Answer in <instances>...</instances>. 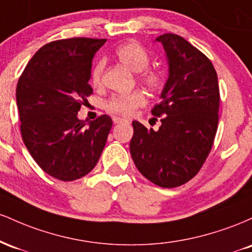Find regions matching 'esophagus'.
Segmentation results:
<instances>
[{"label":"esophagus","mask_w":252,"mask_h":252,"mask_svg":"<svg viewBox=\"0 0 252 252\" xmlns=\"http://www.w3.org/2000/svg\"><path fill=\"white\" fill-rule=\"evenodd\" d=\"M112 121H114L115 124H118V123H124V122H128V121L126 120V118H122V117H117V116H114L112 117Z\"/></svg>","instance_id":"34e87169"}]
</instances>
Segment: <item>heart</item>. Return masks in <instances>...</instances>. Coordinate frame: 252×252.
<instances>
[{
    "label": "heart",
    "instance_id": "heart-1",
    "mask_svg": "<svg viewBox=\"0 0 252 252\" xmlns=\"http://www.w3.org/2000/svg\"><path fill=\"white\" fill-rule=\"evenodd\" d=\"M115 54L121 63L135 72H140L138 79L149 89H160L164 83L163 72L158 68L148 67L150 63V53L141 43L129 41L122 43L116 48ZM105 63L103 59L97 60L91 70V82L98 86L102 83V77ZM147 103V97L142 91L129 92V94H117L109 98L105 102V109L112 114L121 116H131L136 109L141 108Z\"/></svg>",
    "mask_w": 252,
    "mask_h": 252
}]
</instances>
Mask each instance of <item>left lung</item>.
Masks as SVG:
<instances>
[{"instance_id":"left-lung-1","label":"left lung","mask_w":252,"mask_h":252,"mask_svg":"<svg viewBox=\"0 0 252 252\" xmlns=\"http://www.w3.org/2000/svg\"><path fill=\"white\" fill-rule=\"evenodd\" d=\"M168 58L169 77L152 114L158 131L132 122L130 154L144 178L163 189L186 184L198 174L215 142L219 120L218 78L211 60L180 35L156 37Z\"/></svg>"}]
</instances>
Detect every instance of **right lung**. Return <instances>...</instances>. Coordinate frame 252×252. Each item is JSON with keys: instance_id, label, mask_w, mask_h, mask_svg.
<instances>
[{"instance_id": "add662e5", "label": "right lung", "mask_w": 252, "mask_h": 252, "mask_svg": "<svg viewBox=\"0 0 252 252\" xmlns=\"http://www.w3.org/2000/svg\"><path fill=\"white\" fill-rule=\"evenodd\" d=\"M105 41L70 37L46 43L17 82L22 140L40 168L58 180L73 181L91 172L108 140L111 117L102 115L89 126L77 117L94 92L92 59Z\"/></svg>"}]
</instances>
